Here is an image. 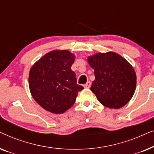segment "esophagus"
Returning a JSON list of instances; mask_svg holds the SVG:
<instances>
[{"label":"esophagus","instance_id":"34e87169","mask_svg":"<svg viewBox=\"0 0 154 154\" xmlns=\"http://www.w3.org/2000/svg\"><path fill=\"white\" fill-rule=\"evenodd\" d=\"M90 85H91V82L88 81L87 83H86V84H85L83 86L85 88H90Z\"/></svg>","mask_w":154,"mask_h":154}]
</instances>
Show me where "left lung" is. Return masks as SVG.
Segmentation results:
<instances>
[{
  "instance_id": "1",
  "label": "left lung",
  "mask_w": 154,
  "mask_h": 154,
  "mask_svg": "<svg viewBox=\"0 0 154 154\" xmlns=\"http://www.w3.org/2000/svg\"><path fill=\"white\" fill-rule=\"evenodd\" d=\"M87 60L95 76L90 90L99 102L109 109H120L129 102L137 84L132 65L114 52H99Z\"/></svg>"
}]
</instances>
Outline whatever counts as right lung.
Here are the masks:
<instances>
[{
  "mask_svg": "<svg viewBox=\"0 0 154 154\" xmlns=\"http://www.w3.org/2000/svg\"><path fill=\"white\" fill-rule=\"evenodd\" d=\"M75 57L66 50H54L46 53L31 66L29 85L34 100L50 112L64 113L74 104L78 92L83 89L78 85L71 67Z\"/></svg>",
  "mask_w": 154,
  "mask_h": 154,
  "instance_id": "1",
  "label": "right lung"
}]
</instances>
